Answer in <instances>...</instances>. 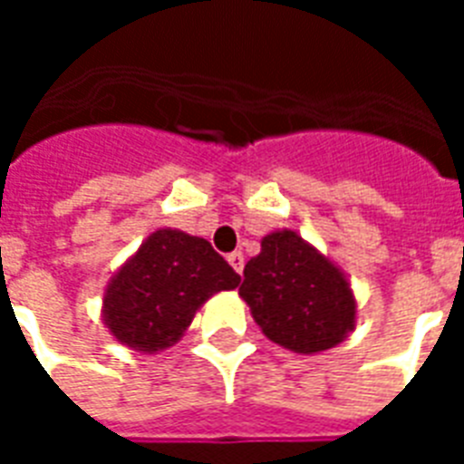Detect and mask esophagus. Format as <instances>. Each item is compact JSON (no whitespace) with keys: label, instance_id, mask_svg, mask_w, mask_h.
Masks as SVG:
<instances>
[{"label":"esophagus","instance_id":"esophagus-1","mask_svg":"<svg viewBox=\"0 0 464 464\" xmlns=\"http://www.w3.org/2000/svg\"><path fill=\"white\" fill-rule=\"evenodd\" d=\"M228 265H231L238 275H243V267H246V255L240 253V250H236V253L228 255Z\"/></svg>","mask_w":464,"mask_h":464}]
</instances>
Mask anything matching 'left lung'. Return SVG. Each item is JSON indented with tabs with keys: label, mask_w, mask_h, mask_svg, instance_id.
I'll return each mask as SVG.
<instances>
[{
	"label": "left lung",
	"mask_w": 464,
	"mask_h": 464,
	"mask_svg": "<svg viewBox=\"0 0 464 464\" xmlns=\"http://www.w3.org/2000/svg\"><path fill=\"white\" fill-rule=\"evenodd\" d=\"M243 276L240 296L255 323L291 352L332 349L353 327L356 304L346 279L294 231L269 233Z\"/></svg>",
	"instance_id": "1"
}]
</instances>
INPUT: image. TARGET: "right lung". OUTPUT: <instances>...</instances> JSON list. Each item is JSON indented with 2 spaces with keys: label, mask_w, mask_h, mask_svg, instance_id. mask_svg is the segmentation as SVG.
<instances>
[{
  "label": "right lung",
  "mask_w": 464,
  "mask_h": 464,
  "mask_svg": "<svg viewBox=\"0 0 464 464\" xmlns=\"http://www.w3.org/2000/svg\"><path fill=\"white\" fill-rule=\"evenodd\" d=\"M238 282L207 240L160 228L108 286L105 324L127 346L159 352L180 339L207 298Z\"/></svg>",
  "instance_id": "right-lung-1"
}]
</instances>
